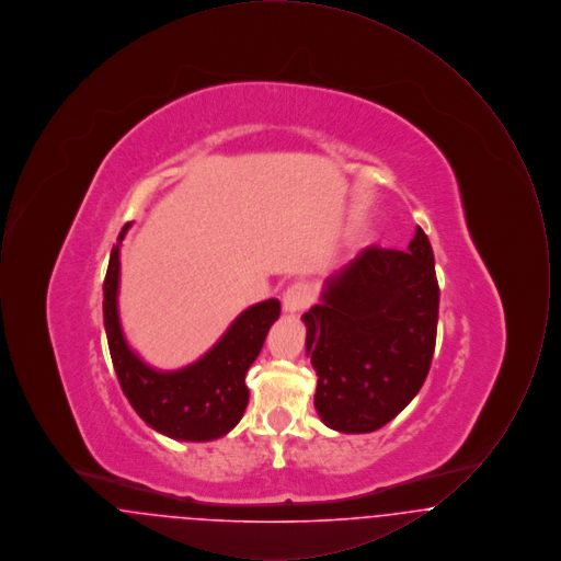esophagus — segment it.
<instances>
[{"label": "esophagus", "instance_id": "1", "mask_svg": "<svg viewBox=\"0 0 561 561\" xmlns=\"http://www.w3.org/2000/svg\"><path fill=\"white\" fill-rule=\"evenodd\" d=\"M313 302V288L307 282H296L282 298V307L286 313H298L305 311Z\"/></svg>", "mask_w": 561, "mask_h": 561}]
</instances>
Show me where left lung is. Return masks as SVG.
<instances>
[{"instance_id": "left-lung-1", "label": "left lung", "mask_w": 561, "mask_h": 561, "mask_svg": "<svg viewBox=\"0 0 561 561\" xmlns=\"http://www.w3.org/2000/svg\"><path fill=\"white\" fill-rule=\"evenodd\" d=\"M435 259L421 227L403 250L364 248L325 277L302 321L325 427L373 433L414 400L437 334Z\"/></svg>"}]
</instances>
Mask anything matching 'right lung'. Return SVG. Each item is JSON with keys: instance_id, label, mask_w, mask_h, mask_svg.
Wrapping results in <instances>:
<instances>
[{"instance_id": "1", "label": "right lung", "mask_w": 561, "mask_h": 561, "mask_svg": "<svg viewBox=\"0 0 561 561\" xmlns=\"http://www.w3.org/2000/svg\"><path fill=\"white\" fill-rule=\"evenodd\" d=\"M133 222L111 250L103 286V318L113 368L134 412L161 435L179 442H213L227 435L250 400L245 373L259 357L268 328L279 318V300L268 298L241 311L197 362L179 370H158L134 351L119 320V250Z\"/></svg>"}]
</instances>
